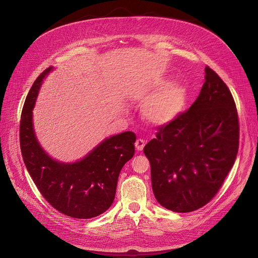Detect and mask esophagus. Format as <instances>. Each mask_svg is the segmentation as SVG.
Instances as JSON below:
<instances>
[{"instance_id":"1","label":"esophagus","mask_w":258,"mask_h":258,"mask_svg":"<svg viewBox=\"0 0 258 258\" xmlns=\"http://www.w3.org/2000/svg\"><path fill=\"white\" fill-rule=\"evenodd\" d=\"M145 141L143 140V139H138L137 141H136V143H135V146H136V149L138 150V151H142L143 149H144V147H145Z\"/></svg>"}]
</instances>
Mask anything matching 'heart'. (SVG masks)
Returning a JSON list of instances; mask_svg holds the SVG:
<instances>
[{
	"label": "heart",
	"mask_w": 258,
	"mask_h": 258,
	"mask_svg": "<svg viewBox=\"0 0 258 258\" xmlns=\"http://www.w3.org/2000/svg\"><path fill=\"white\" fill-rule=\"evenodd\" d=\"M185 103V89L178 84H170L144 103L142 114L152 124L164 125L176 118Z\"/></svg>",
	"instance_id": "b5f03b06"
}]
</instances>
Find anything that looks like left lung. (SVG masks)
<instances>
[{
  "label": "left lung",
  "mask_w": 258,
  "mask_h": 258,
  "mask_svg": "<svg viewBox=\"0 0 258 258\" xmlns=\"http://www.w3.org/2000/svg\"><path fill=\"white\" fill-rule=\"evenodd\" d=\"M239 117L231 91L209 66L201 92L185 112L157 128L145 146L156 200L174 212H191L218 192L239 149Z\"/></svg>",
  "instance_id": "8db88e82"
}]
</instances>
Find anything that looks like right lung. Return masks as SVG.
Instances as JSON below:
<instances>
[{
    "mask_svg": "<svg viewBox=\"0 0 258 258\" xmlns=\"http://www.w3.org/2000/svg\"><path fill=\"white\" fill-rule=\"evenodd\" d=\"M44 70L33 83L21 112L19 139L24 164L42 196L59 212L81 219L96 217L111 206L119 172L135 154L133 132L104 140L84 159L61 163L40 146L32 126V108L44 78Z\"/></svg>",
    "mask_w": 258,
    "mask_h": 258,
    "instance_id": "right-lung-1",
    "label": "right lung"
}]
</instances>
